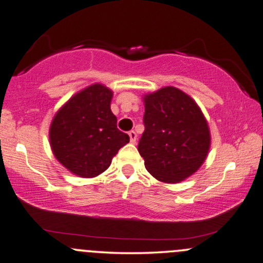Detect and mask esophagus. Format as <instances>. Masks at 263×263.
<instances>
[{
	"instance_id": "esophagus-1",
	"label": "esophagus",
	"mask_w": 263,
	"mask_h": 263,
	"mask_svg": "<svg viewBox=\"0 0 263 263\" xmlns=\"http://www.w3.org/2000/svg\"><path fill=\"white\" fill-rule=\"evenodd\" d=\"M128 136H129V141H131V143H136V140H137V134H136L135 131H129Z\"/></svg>"
}]
</instances>
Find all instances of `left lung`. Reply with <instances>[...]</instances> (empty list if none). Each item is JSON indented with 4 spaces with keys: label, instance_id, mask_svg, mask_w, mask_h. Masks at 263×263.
Listing matches in <instances>:
<instances>
[{
    "label": "left lung",
    "instance_id": "left-lung-1",
    "mask_svg": "<svg viewBox=\"0 0 263 263\" xmlns=\"http://www.w3.org/2000/svg\"><path fill=\"white\" fill-rule=\"evenodd\" d=\"M144 132L138 143L144 167L163 183H179L201 167L210 149L206 119L192 98L174 86L146 93Z\"/></svg>",
    "mask_w": 263,
    "mask_h": 263
}]
</instances>
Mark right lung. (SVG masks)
Wrapping results in <instances>:
<instances>
[{
    "label": "right lung",
    "mask_w": 263,
    "mask_h": 263,
    "mask_svg": "<svg viewBox=\"0 0 263 263\" xmlns=\"http://www.w3.org/2000/svg\"><path fill=\"white\" fill-rule=\"evenodd\" d=\"M114 92L102 84L80 90L54 115L50 148L63 167L81 178L98 177L110 167L128 135L117 128L111 111Z\"/></svg>",
    "instance_id": "add662e5"
}]
</instances>
